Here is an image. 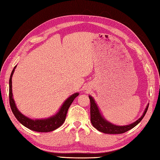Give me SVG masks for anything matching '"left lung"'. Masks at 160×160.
Here are the masks:
<instances>
[{
    "label": "left lung",
    "instance_id": "left-lung-1",
    "mask_svg": "<svg viewBox=\"0 0 160 160\" xmlns=\"http://www.w3.org/2000/svg\"><path fill=\"white\" fill-rule=\"evenodd\" d=\"M89 97L91 107H90V115H91V122L92 123L93 127L96 128L97 130L100 132H104V133L107 134H121L124 133V132H127L131 128L135 127V126L138 125L140 123V121L143 119L145 114L147 113V111L148 110V105H147V108L144 111V113L142 115V116L138 119V120L129 125L127 126H116L114 124H112L110 122H107L105 119H104L102 116L98 107L97 106L96 103L95 102V100L91 96Z\"/></svg>",
    "mask_w": 160,
    "mask_h": 160
}]
</instances>
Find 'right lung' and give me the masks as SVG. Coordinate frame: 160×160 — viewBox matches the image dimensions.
Segmentation results:
<instances>
[{"mask_svg":"<svg viewBox=\"0 0 160 160\" xmlns=\"http://www.w3.org/2000/svg\"><path fill=\"white\" fill-rule=\"evenodd\" d=\"M16 67V66H15L14 68H13V71H12L11 76H10L9 91L10 107H11V109L13 112V115H14V116L23 126H25V127L28 128L30 130L37 132H51L56 130V128L60 127V126L64 123V122L65 121L68 109H69L71 103L73 102V100L79 95V93H74L72 96L68 98V99L64 102L62 106L61 107L59 111L58 112L57 114H56L54 116L47 119H45V120H31V119H29L28 117H26L24 115H22L18 110V108H16V106L15 104L14 100L13 99L12 89V78Z\"/></svg>","mask_w":160,"mask_h":160,"instance_id":"add662e5","label":"right lung"}]
</instances>
